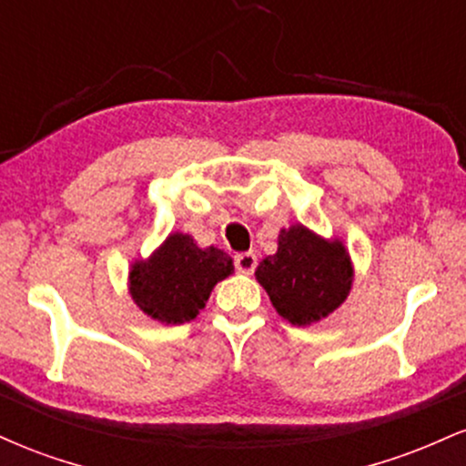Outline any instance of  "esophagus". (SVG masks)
I'll return each mask as SVG.
<instances>
[{
	"mask_svg": "<svg viewBox=\"0 0 466 466\" xmlns=\"http://www.w3.org/2000/svg\"><path fill=\"white\" fill-rule=\"evenodd\" d=\"M234 265H237V271H240V274H254L258 258H256L254 251H243V254L234 256Z\"/></svg>",
	"mask_w": 466,
	"mask_h": 466,
	"instance_id": "34e87169",
	"label": "esophagus"
}]
</instances>
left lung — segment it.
I'll return each mask as SVG.
<instances>
[{
  "mask_svg": "<svg viewBox=\"0 0 466 466\" xmlns=\"http://www.w3.org/2000/svg\"><path fill=\"white\" fill-rule=\"evenodd\" d=\"M256 280L280 318L309 326L349 298L352 263L339 238L326 240L298 223L280 229L278 251L256 267Z\"/></svg>",
  "mask_w": 466,
  "mask_h": 466,
  "instance_id": "1",
  "label": "left lung"
}]
</instances>
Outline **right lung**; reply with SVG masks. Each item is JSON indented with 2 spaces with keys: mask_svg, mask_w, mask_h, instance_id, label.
Masks as SVG:
<instances>
[{
  "mask_svg": "<svg viewBox=\"0 0 466 466\" xmlns=\"http://www.w3.org/2000/svg\"><path fill=\"white\" fill-rule=\"evenodd\" d=\"M234 263L223 249L199 248L190 234L173 232L129 271L133 302L162 324H184L206 307L210 291L232 276Z\"/></svg>",
  "mask_w": 466,
  "mask_h": 466,
  "instance_id": "obj_1",
  "label": "right lung"
}]
</instances>
